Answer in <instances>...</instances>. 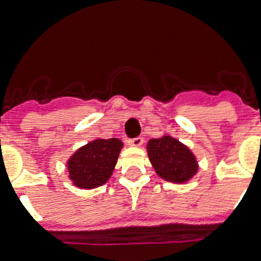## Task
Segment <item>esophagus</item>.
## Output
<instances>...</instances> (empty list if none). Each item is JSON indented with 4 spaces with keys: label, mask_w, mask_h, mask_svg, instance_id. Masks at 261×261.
<instances>
[{
    "label": "esophagus",
    "mask_w": 261,
    "mask_h": 261,
    "mask_svg": "<svg viewBox=\"0 0 261 261\" xmlns=\"http://www.w3.org/2000/svg\"><path fill=\"white\" fill-rule=\"evenodd\" d=\"M143 143V138L142 137H137V138H133L128 141V145L130 146H134V147H141Z\"/></svg>",
    "instance_id": "34e87169"
}]
</instances>
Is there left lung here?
<instances>
[{
  "mask_svg": "<svg viewBox=\"0 0 261 261\" xmlns=\"http://www.w3.org/2000/svg\"><path fill=\"white\" fill-rule=\"evenodd\" d=\"M146 149L151 167L165 181L184 184L198 173L199 164L192 150L171 135L150 139Z\"/></svg>",
  "mask_w": 261,
  "mask_h": 261,
  "instance_id": "8db88e82",
  "label": "left lung"
}]
</instances>
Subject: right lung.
Returning <instances> with one entry per match:
<instances>
[{
    "label": "right lung",
    "mask_w": 261,
    "mask_h": 261,
    "mask_svg": "<svg viewBox=\"0 0 261 261\" xmlns=\"http://www.w3.org/2000/svg\"><path fill=\"white\" fill-rule=\"evenodd\" d=\"M123 142L118 138H96L79 147L66 161L69 178L81 190L106 184L114 173Z\"/></svg>",
    "instance_id": "add662e5"
}]
</instances>
